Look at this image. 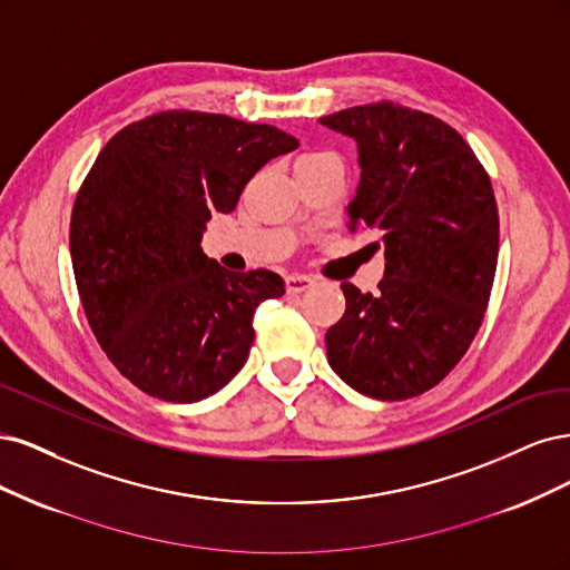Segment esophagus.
Here are the masks:
<instances>
[{"label": "esophagus", "instance_id": "esophagus-1", "mask_svg": "<svg viewBox=\"0 0 570 570\" xmlns=\"http://www.w3.org/2000/svg\"><path fill=\"white\" fill-rule=\"evenodd\" d=\"M312 284H315V279H312L309 274H288V277H286V291L288 293H301V291L309 288Z\"/></svg>", "mask_w": 570, "mask_h": 570}]
</instances>
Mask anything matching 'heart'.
Listing matches in <instances>:
<instances>
[{"label":"heart","mask_w":570,"mask_h":570,"mask_svg":"<svg viewBox=\"0 0 570 570\" xmlns=\"http://www.w3.org/2000/svg\"><path fill=\"white\" fill-rule=\"evenodd\" d=\"M324 156H328V154H320V151H315V154H305L298 163H307V160H317V158H324Z\"/></svg>","instance_id":"obj_1"}]
</instances>
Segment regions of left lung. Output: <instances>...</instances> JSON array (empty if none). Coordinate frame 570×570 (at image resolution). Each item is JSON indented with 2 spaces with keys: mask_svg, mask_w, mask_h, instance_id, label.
<instances>
[{
  "mask_svg": "<svg viewBox=\"0 0 570 570\" xmlns=\"http://www.w3.org/2000/svg\"><path fill=\"white\" fill-rule=\"evenodd\" d=\"M320 122L357 144L347 229H374L385 248L374 296L341 284L328 364L362 395H421L464 357L485 315L500 250L490 177L462 135L412 108L366 104Z\"/></svg>",
  "mask_w": 570,
  "mask_h": 570,
  "instance_id": "8db88e82",
  "label": "left lung"
}]
</instances>
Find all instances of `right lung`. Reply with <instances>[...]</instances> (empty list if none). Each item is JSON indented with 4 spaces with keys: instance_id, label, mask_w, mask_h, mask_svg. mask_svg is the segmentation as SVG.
I'll use <instances>...</instances> for the list:
<instances>
[{
    "instance_id": "obj_1",
    "label": "right lung",
    "mask_w": 570,
    "mask_h": 570,
    "mask_svg": "<svg viewBox=\"0 0 570 570\" xmlns=\"http://www.w3.org/2000/svg\"><path fill=\"white\" fill-rule=\"evenodd\" d=\"M293 149L298 139L272 125L165 111L122 127L91 165L70 217L72 272L104 353L146 395L198 402L246 364L255 307L284 279L229 272L200 238Z\"/></svg>"
}]
</instances>
